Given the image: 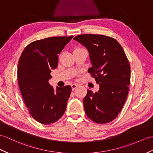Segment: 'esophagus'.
<instances>
[{"label":"esophagus","instance_id":"1","mask_svg":"<svg viewBox=\"0 0 153 153\" xmlns=\"http://www.w3.org/2000/svg\"><path fill=\"white\" fill-rule=\"evenodd\" d=\"M71 87H72V91H74V89H76V88L78 87V85H77V84H72V85H71Z\"/></svg>","mask_w":153,"mask_h":153}]
</instances>
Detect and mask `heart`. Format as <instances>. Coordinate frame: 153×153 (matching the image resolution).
<instances>
[{
    "mask_svg": "<svg viewBox=\"0 0 153 153\" xmlns=\"http://www.w3.org/2000/svg\"><path fill=\"white\" fill-rule=\"evenodd\" d=\"M77 49H79V48H77Z\"/></svg>",
    "mask_w": 153,
    "mask_h": 153,
    "instance_id": "heart-1",
    "label": "heart"
}]
</instances>
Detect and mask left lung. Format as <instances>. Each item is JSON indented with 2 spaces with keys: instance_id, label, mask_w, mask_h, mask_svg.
I'll return each mask as SVG.
<instances>
[{
  "instance_id": "8db88e82",
  "label": "left lung",
  "mask_w": 153,
  "mask_h": 153,
  "mask_svg": "<svg viewBox=\"0 0 153 153\" xmlns=\"http://www.w3.org/2000/svg\"><path fill=\"white\" fill-rule=\"evenodd\" d=\"M74 39L88 49L93 65L88 72L100 86L96 93L87 90L83 100L85 111L97 123L111 122L121 111L128 94V60L122 46L110 36L85 34Z\"/></svg>"
}]
</instances>
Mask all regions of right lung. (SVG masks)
I'll list each match as a JSON object with an SVG mask.
<instances>
[{"mask_svg": "<svg viewBox=\"0 0 153 153\" xmlns=\"http://www.w3.org/2000/svg\"><path fill=\"white\" fill-rule=\"evenodd\" d=\"M73 36L50 37L31 42L19 60L17 80L28 113L41 124L49 125L65 112L72 87H56L49 84L51 70L58 65V54Z\"/></svg>", "mask_w": 153, "mask_h": 153, "instance_id": "add662e5", "label": "right lung"}]
</instances>
